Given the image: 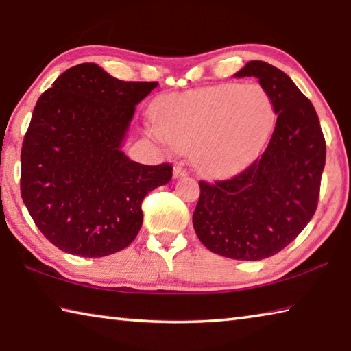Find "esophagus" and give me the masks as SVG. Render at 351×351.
<instances>
[{
	"label": "esophagus",
	"mask_w": 351,
	"mask_h": 351,
	"mask_svg": "<svg viewBox=\"0 0 351 351\" xmlns=\"http://www.w3.org/2000/svg\"><path fill=\"white\" fill-rule=\"evenodd\" d=\"M187 169H184L181 164H176L175 167H173V178H184V176H187Z\"/></svg>",
	"instance_id": "1"
}]
</instances>
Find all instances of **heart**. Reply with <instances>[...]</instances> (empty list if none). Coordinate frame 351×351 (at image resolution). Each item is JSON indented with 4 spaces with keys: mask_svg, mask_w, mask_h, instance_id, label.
<instances>
[{
    "mask_svg": "<svg viewBox=\"0 0 351 351\" xmlns=\"http://www.w3.org/2000/svg\"><path fill=\"white\" fill-rule=\"evenodd\" d=\"M152 118L158 135L176 150H192L202 171L228 175L269 141L276 110L263 86L226 82L162 97Z\"/></svg>",
    "mask_w": 351,
    "mask_h": 351,
    "instance_id": "b5f03b06",
    "label": "heart"
}]
</instances>
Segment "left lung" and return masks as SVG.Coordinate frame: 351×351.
<instances>
[{
    "mask_svg": "<svg viewBox=\"0 0 351 351\" xmlns=\"http://www.w3.org/2000/svg\"><path fill=\"white\" fill-rule=\"evenodd\" d=\"M234 76H256L269 92L275 130L263 155L241 173L212 184L199 181L193 227L210 252L259 261L281 252L313 218L326 139L311 101L282 70L250 61Z\"/></svg>",
    "mask_w": 351,
    "mask_h": 351,
    "instance_id": "obj_1",
    "label": "left lung"
}]
</instances>
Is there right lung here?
<instances>
[{"label": "right lung", "instance_id": "right-lung-1", "mask_svg": "<svg viewBox=\"0 0 351 351\" xmlns=\"http://www.w3.org/2000/svg\"><path fill=\"white\" fill-rule=\"evenodd\" d=\"M156 86L84 62L36 101L21 149V197L60 250L82 258L123 250L143 226L145 195L171 180L169 162L144 165L121 152L135 106Z\"/></svg>", "mask_w": 351, "mask_h": 351}]
</instances>
